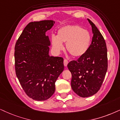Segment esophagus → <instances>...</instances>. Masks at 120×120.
Here are the masks:
<instances>
[{"label":"esophagus","instance_id":"1","mask_svg":"<svg viewBox=\"0 0 120 120\" xmlns=\"http://www.w3.org/2000/svg\"><path fill=\"white\" fill-rule=\"evenodd\" d=\"M68 63H69V61H68V60L67 59H64V65L65 66H67V65L68 64Z\"/></svg>","mask_w":120,"mask_h":120}]
</instances>
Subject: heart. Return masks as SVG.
Masks as SVG:
<instances>
[{
    "mask_svg": "<svg viewBox=\"0 0 120 120\" xmlns=\"http://www.w3.org/2000/svg\"><path fill=\"white\" fill-rule=\"evenodd\" d=\"M90 33L79 25H67L57 31V36L51 37V44L56 52L63 50V43L66 44V49L74 57L82 56L87 52L91 44Z\"/></svg>",
    "mask_w": 120,
    "mask_h": 120,
    "instance_id": "1",
    "label": "heart"
}]
</instances>
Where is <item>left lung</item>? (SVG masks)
I'll return each instance as SVG.
<instances>
[{"label":"left lung","mask_w":120,"mask_h":120,"mask_svg":"<svg viewBox=\"0 0 120 120\" xmlns=\"http://www.w3.org/2000/svg\"><path fill=\"white\" fill-rule=\"evenodd\" d=\"M87 20L94 34L90 48L84 55L68 65L72 75L71 88L82 98L92 96L98 92L108 66L105 40L95 24L90 19Z\"/></svg>","instance_id":"8db88e82"}]
</instances>
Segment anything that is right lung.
Listing matches in <instances>:
<instances>
[{"mask_svg":"<svg viewBox=\"0 0 120 120\" xmlns=\"http://www.w3.org/2000/svg\"><path fill=\"white\" fill-rule=\"evenodd\" d=\"M55 22H29L15 46L16 76L29 98L37 101L49 98L55 90V82L64 69L61 57L50 56V41L45 34Z\"/></svg>","mask_w":120,"mask_h":120,"instance_id":"right-lung-1","label":"right lung"}]
</instances>
